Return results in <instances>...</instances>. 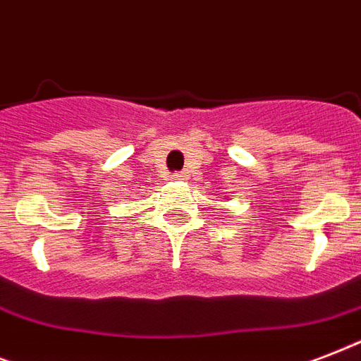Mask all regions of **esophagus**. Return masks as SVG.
Returning a JSON list of instances; mask_svg holds the SVG:
<instances>
[{
	"label": "esophagus",
	"instance_id": "1",
	"mask_svg": "<svg viewBox=\"0 0 361 361\" xmlns=\"http://www.w3.org/2000/svg\"><path fill=\"white\" fill-rule=\"evenodd\" d=\"M172 178L174 180H187V174L185 172H176V174H172Z\"/></svg>",
	"mask_w": 361,
	"mask_h": 361
}]
</instances>
